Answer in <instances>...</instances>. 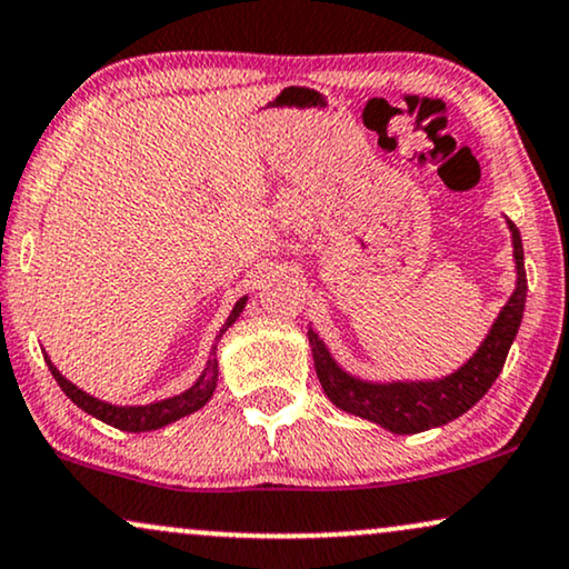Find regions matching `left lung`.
<instances>
[{
    "label": "left lung",
    "mask_w": 569,
    "mask_h": 569,
    "mask_svg": "<svg viewBox=\"0 0 569 569\" xmlns=\"http://www.w3.org/2000/svg\"><path fill=\"white\" fill-rule=\"evenodd\" d=\"M509 236H512V260H515V291L507 305L499 309L493 326L480 347L472 351L462 368L441 378L420 380H365L351 376L336 362L326 341L309 326V347H312L315 372L326 391V397L343 412L362 417L376 426L391 430L399 436L422 433V430L441 428L446 422L462 417L467 409L476 407L486 397L488 388L499 378L505 359L512 347L517 330H520L525 312V293H528V278H525L522 239L512 220H507Z\"/></svg>",
    "instance_id": "8db88e82"
}]
</instances>
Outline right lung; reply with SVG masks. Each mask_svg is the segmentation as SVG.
I'll list each match as a JSON object with an SVG mask.
<instances>
[{"label": "right lung", "mask_w": 569, "mask_h": 569, "mask_svg": "<svg viewBox=\"0 0 569 569\" xmlns=\"http://www.w3.org/2000/svg\"><path fill=\"white\" fill-rule=\"evenodd\" d=\"M247 301H249V297H241L239 301H236L231 315H228V320L222 322L220 333H218V338H214L212 351H210V357H207V365H204V370H201V376L197 378V383L189 386L181 393H176V397L149 401V405H112V401L91 397V393H86L83 388H78L73 380H68L60 370L54 368V362L49 359L47 351H44V359H47L49 370H52L54 380L64 391V397L73 401L76 407H81L83 412H89L91 417H97V420L107 422V426H112L118 430H128V433L160 430L164 426H170V422L181 420V417H186V415H193L197 409H201L207 401L212 399L214 388H218V341L222 338V333H226V330L241 318Z\"/></svg>", "instance_id": "obj_1"}]
</instances>
